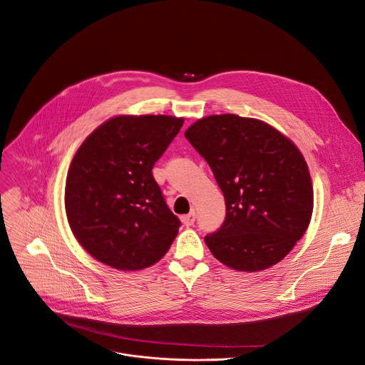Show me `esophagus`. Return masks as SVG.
<instances>
[{
  "label": "esophagus",
  "mask_w": 365,
  "mask_h": 365,
  "mask_svg": "<svg viewBox=\"0 0 365 365\" xmlns=\"http://www.w3.org/2000/svg\"><path fill=\"white\" fill-rule=\"evenodd\" d=\"M182 222L186 225V227H192L193 224H195V221H196V212L195 211H190L189 214H186V215H182Z\"/></svg>",
  "instance_id": "1"
}]
</instances>
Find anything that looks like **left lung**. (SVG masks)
<instances>
[{
	"label": "left lung",
	"instance_id": "8db88e82",
	"mask_svg": "<svg viewBox=\"0 0 365 365\" xmlns=\"http://www.w3.org/2000/svg\"><path fill=\"white\" fill-rule=\"evenodd\" d=\"M185 137L210 165L225 199V221L204 238L214 257L250 273L283 260L314 210L301 151L270 124L237 115L202 118Z\"/></svg>",
	"mask_w": 365,
	"mask_h": 365
}]
</instances>
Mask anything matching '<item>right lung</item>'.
Wrapping results in <instances>:
<instances>
[{
	"label": "right lung",
	"instance_id": "1",
	"mask_svg": "<svg viewBox=\"0 0 365 365\" xmlns=\"http://www.w3.org/2000/svg\"><path fill=\"white\" fill-rule=\"evenodd\" d=\"M183 125L165 115L116 116L78 148L66 182V212L82 247L106 266L133 272L161 260L180 221L153 168Z\"/></svg>",
	"mask_w": 365,
	"mask_h": 365
}]
</instances>
